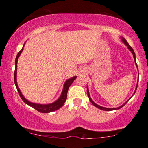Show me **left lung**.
I'll return each instance as SVG.
<instances>
[{
	"instance_id": "1",
	"label": "left lung",
	"mask_w": 148,
	"mask_h": 148,
	"mask_svg": "<svg viewBox=\"0 0 148 148\" xmlns=\"http://www.w3.org/2000/svg\"><path fill=\"white\" fill-rule=\"evenodd\" d=\"M121 40H122V42H123V43L125 44V46H127V48H128V49L130 50V51L131 52V53L133 54V58H134V60H135V65H136V66H137V62H136V60H135V52H134V50H133V49L132 48H131V46L129 45V44H128V42H127V40L125 39L124 38H123V37H121ZM137 69H138V68H137ZM137 85H138V81H137V86H136V88H135V92H134V93H133V95L135 94V92H136V90H137ZM87 92H88V98H89V99H90V101L91 102V103H92V104L94 105V106H96V107H97V108H99V109H100V110H105V111H110V110H118V109H120L121 108H122L123 106H124L125 104H126V103L128 102L129 101V100H130L131 99V98L132 96L126 102H125L124 104H123V105H121V106H119V107H117V108H106V107H103V106H99V105H98V104H96V103H95L94 101H93L92 100V98H91V97H90V93H89V89H88V87L87 86Z\"/></svg>"
}]
</instances>
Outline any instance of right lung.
Returning a JSON list of instances; mask_svg holds the SVG:
<instances>
[{
	"label": "right lung",
	"instance_id": "obj_1",
	"mask_svg": "<svg viewBox=\"0 0 148 148\" xmlns=\"http://www.w3.org/2000/svg\"><path fill=\"white\" fill-rule=\"evenodd\" d=\"M25 45V44H24ZM23 45V47H24ZM23 47L22 48V49L20 50L19 52V53L17 54V56H16L15 58V73H14V81H15V84L16 86V88H17V90L19 92V96L21 97V98L22 99V100L23 101L25 104H27V105H29L32 108H34L36 110H37L38 112H42V113H48L50 112H53V111H55L58 109H59L60 107H62L63 106V104L65 102V101L66 100V97H67V92H68V90L69 88L71 85L72 84V83L73 82V81L75 79L77 76H74L73 77L69 79L64 82V87L63 89H62V93L60 94V96L59 98H58V100H56L55 102L50 103V104H36V103H33L28 101L27 99H26L25 97L23 96V94H21V91H20L19 87H18L17 85V61H18V58H19L20 54L23 51Z\"/></svg>",
	"mask_w": 148,
	"mask_h": 148
}]
</instances>
